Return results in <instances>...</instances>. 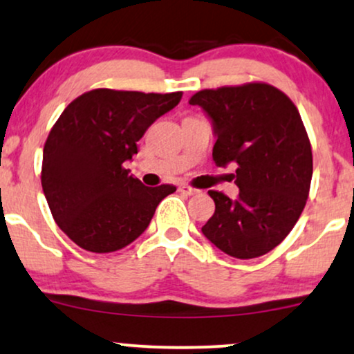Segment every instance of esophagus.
I'll use <instances>...</instances> for the list:
<instances>
[{
	"label": "esophagus",
	"mask_w": 354,
	"mask_h": 354,
	"mask_svg": "<svg viewBox=\"0 0 354 354\" xmlns=\"http://www.w3.org/2000/svg\"><path fill=\"white\" fill-rule=\"evenodd\" d=\"M178 190H180V192L185 194V195H197V194H201V190L194 189V187H190V185H178Z\"/></svg>",
	"instance_id": "1"
}]
</instances>
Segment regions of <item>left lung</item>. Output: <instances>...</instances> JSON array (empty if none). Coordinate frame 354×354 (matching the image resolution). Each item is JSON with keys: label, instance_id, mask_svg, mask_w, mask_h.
I'll return each mask as SVG.
<instances>
[{"label": "left lung", "instance_id": "1", "mask_svg": "<svg viewBox=\"0 0 354 354\" xmlns=\"http://www.w3.org/2000/svg\"><path fill=\"white\" fill-rule=\"evenodd\" d=\"M214 126L215 164L235 162V201L209 190L215 214L202 234L235 259H257L280 245L308 198L313 156L297 106L265 82L203 89L190 97Z\"/></svg>", "mask_w": 354, "mask_h": 354}]
</instances>
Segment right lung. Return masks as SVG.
Returning <instances> with one entry per match:
<instances>
[{
    "instance_id": "add662e5",
    "label": "right lung",
    "mask_w": 354,
    "mask_h": 354,
    "mask_svg": "<svg viewBox=\"0 0 354 354\" xmlns=\"http://www.w3.org/2000/svg\"><path fill=\"white\" fill-rule=\"evenodd\" d=\"M182 93L94 89L56 120L43 151L41 185L56 223L94 253L120 250L144 234L174 185L145 187L124 162L149 126L177 106Z\"/></svg>"
}]
</instances>
